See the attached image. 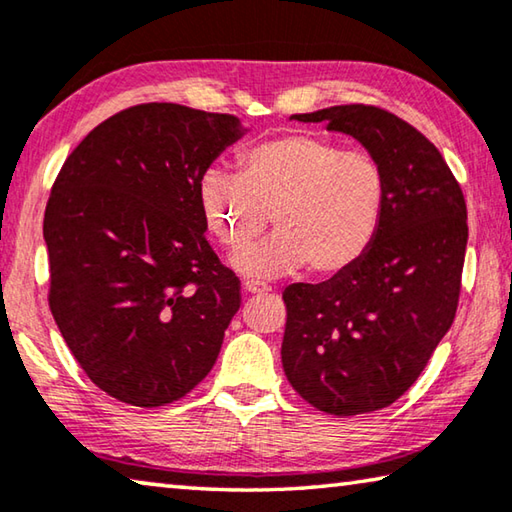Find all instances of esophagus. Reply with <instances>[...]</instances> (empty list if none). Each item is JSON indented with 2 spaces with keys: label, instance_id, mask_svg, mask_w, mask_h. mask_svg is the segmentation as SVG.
I'll use <instances>...</instances> for the list:
<instances>
[{
  "label": "esophagus",
  "instance_id": "esophagus-1",
  "mask_svg": "<svg viewBox=\"0 0 512 512\" xmlns=\"http://www.w3.org/2000/svg\"><path fill=\"white\" fill-rule=\"evenodd\" d=\"M244 291L246 293H266V291H271L266 287V284H259V282H253V280H246L244 282Z\"/></svg>",
  "mask_w": 512,
  "mask_h": 512
}]
</instances>
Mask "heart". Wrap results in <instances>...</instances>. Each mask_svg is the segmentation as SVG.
I'll list each match as a JSON object with an SVG mask.
<instances>
[{"mask_svg":"<svg viewBox=\"0 0 512 512\" xmlns=\"http://www.w3.org/2000/svg\"><path fill=\"white\" fill-rule=\"evenodd\" d=\"M391 201L388 176L370 153L314 133H289L239 153V173L207 169L198 203L207 230L228 250L277 235L232 259L239 273L277 277L307 266L329 277L359 264Z\"/></svg>","mask_w":512,"mask_h":512,"instance_id":"heart-1","label":"heart"}]
</instances>
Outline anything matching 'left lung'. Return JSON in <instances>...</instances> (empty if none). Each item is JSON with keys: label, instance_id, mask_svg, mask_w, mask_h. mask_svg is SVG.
<instances>
[{"label": "left lung", "instance_id": "left-lung-1", "mask_svg": "<svg viewBox=\"0 0 512 512\" xmlns=\"http://www.w3.org/2000/svg\"><path fill=\"white\" fill-rule=\"evenodd\" d=\"M291 119L359 140L386 169L391 201L359 264L284 289V375L323 413L384 409L415 384L454 323L467 246L461 185L436 146L384 108L350 103Z\"/></svg>", "mask_w": 512, "mask_h": 512}]
</instances>
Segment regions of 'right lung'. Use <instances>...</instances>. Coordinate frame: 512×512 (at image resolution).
Masks as SVG:
<instances>
[{
    "label": "right lung",
    "instance_id": "1",
    "mask_svg": "<svg viewBox=\"0 0 512 512\" xmlns=\"http://www.w3.org/2000/svg\"><path fill=\"white\" fill-rule=\"evenodd\" d=\"M244 135L235 115L140 103L67 155L45 210L49 309L85 375L155 409L207 377L241 305L205 239L198 185Z\"/></svg>",
    "mask_w": 512,
    "mask_h": 512
}]
</instances>
